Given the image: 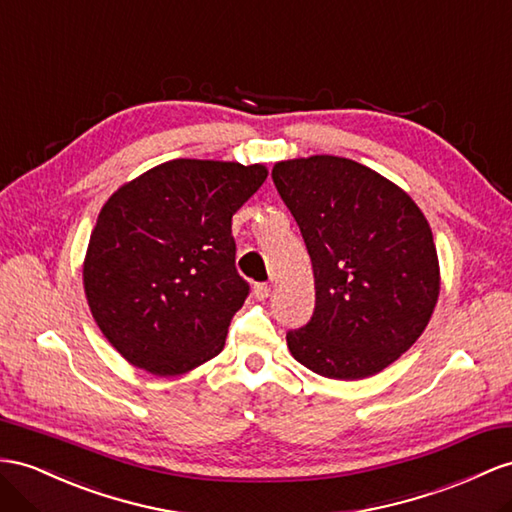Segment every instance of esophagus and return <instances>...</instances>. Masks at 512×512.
<instances>
[{
  "instance_id": "obj_1",
  "label": "esophagus",
  "mask_w": 512,
  "mask_h": 512,
  "mask_svg": "<svg viewBox=\"0 0 512 512\" xmlns=\"http://www.w3.org/2000/svg\"><path fill=\"white\" fill-rule=\"evenodd\" d=\"M253 294H255L257 300H266L270 296V285L268 283H257Z\"/></svg>"
}]
</instances>
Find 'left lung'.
Masks as SVG:
<instances>
[{
	"instance_id": "left-lung-1",
	"label": "left lung",
	"mask_w": 512,
	"mask_h": 512,
	"mask_svg": "<svg viewBox=\"0 0 512 512\" xmlns=\"http://www.w3.org/2000/svg\"><path fill=\"white\" fill-rule=\"evenodd\" d=\"M272 181L303 233L316 309L287 331L298 363L359 381L385 370L424 333L439 296L428 220L396 183L335 155L274 164Z\"/></svg>"
}]
</instances>
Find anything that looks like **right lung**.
I'll use <instances>...</instances> for the list:
<instances>
[{
  "instance_id": "obj_1",
  "label": "right lung",
  "mask_w": 512,
  "mask_h": 512,
  "mask_svg": "<svg viewBox=\"0 0 512 512\" xmlns=\"http://www.w3.org/2000/svg\"><path fill=\"white\" fill-rule=\"evenodd\" d=\"M261 164L170 160L103 205L84 261L101 333L136 368L183 374L225 348L251 285L231 218L266 181Z\"/></svg>"
}]
</instances>
